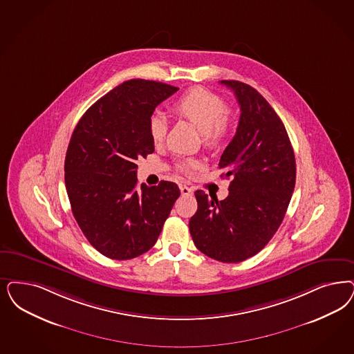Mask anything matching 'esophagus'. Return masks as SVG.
Returning a JSON list of instances; mask_svg holds the SVG:
<instances>
[{"instance_id":"esophagus-1","label":"esophagus","mask_w":354,"mask_h":354,"mask_svg":"<svg viewBox=\"0 0 354 354\" xmlns=\"http://www.w3.org/2000/svg\"><path fill=\"white\" fill-rule=\"evenodd\" d=\"M180 192L182 195H192V189L187 185H180Z\"/></svg>"}]
</instances>
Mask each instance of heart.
<instances>
[{"instance_id": "b5f03b06", "label": "heart", "mask_w": 354, "mask_h": 354, "mask_svg": "<svg viewBox=\"0 0 354 354\" xmlns=\"http://www.w3.org/2000/svg\"><path fill=\"white\" fill-rule=\"evenodd\" d=\"M174 111L195 124L201 131L207 147H220L232 134V119L226 102L207 88L195 87L187 91L174 102ZM167 127V119L162 112L156 111L151 113L149 133L156 145L165 141ZM178 167L185 174H192L200 167V162L194 158L182 159Z\"/></svg>"}]
</instances>
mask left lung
Masks as SVG:
<instances>
[{"instance_id":"8db88e82","label":"left lung","mask_w":354,"mask_h":354,"mask_svg":"<svg viewBox=\"0 0 354 354\" xmlns=\"http://www.w3.org/2000/svg\"><path fill=\"white\" fill-rule=\"evenodd\" d=\"M241 106L232 142L221 156L222 178H232L229 196L196 191L197 212L189 220L196 247L222 263L257 255L280 227L295 185V158L276 111L247 84L221 81Z\"/></svg>"}]
</instances>
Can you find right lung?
<instances>
[{"instance_id": "add662e5", "label": "right lung", "mask_w": 354, "mask_h": 354, "mask_svg": "<svg viewBox=\"0 0 354 354\" xmlns=\"http://www.w3.org/2000/svg\"><path fill=\"white\" fill-rule=\"evenodd\" d=\"M178 90L157 81H125L97 99L74 128L65 187L78 226L104 257L129 260L149 251L180 196L166 180L138 188L136 165L154 151L151 113Z\"/></svg>"}]
</instances>
